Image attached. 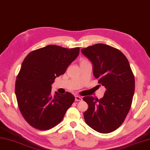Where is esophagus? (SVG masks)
Returning a JSON list of instances; mask_svg holds the SVG:
<instances>
[{
  "label": "esophagus",
  "mask_w": 150,
  "mask_h": 150,
  "mask_svg": "<svg viewBox=\"0 0 150 150\" xmlns=\"http://www.w3.org/2000/svg\"><path fill=\"white\" fill-rule=\"evenodd\" d=\"M75 101H80L82 100V97L80 96H75Z\"/></svg>",
  "instance_id": "esophagus-1"
}]
</instances>
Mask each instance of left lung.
Segmentation results:
<instances>
[{
    "instance_id": "left-lung-1",
    "label": "left lung",
    "mask_w": 150,
    "mask_h": 150,
    "mask_svg": "<svg viewBox=\"0 0 150 150\" xmlns=\"http://www.w3.org/2000/svg\"><path fill=\"white\" fill-rule=\"evenodd\" d=\"M81 53L93 64L97 86L106 89L100 99L83 98L89 106L83 113L85 121L97 132H112L124 122L132 105L135 79L129 61L120 50L102 43L82 49Z\"/></svg>"
}]
</instances>
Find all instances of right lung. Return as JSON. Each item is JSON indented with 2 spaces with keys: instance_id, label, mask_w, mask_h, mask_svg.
<instances>
[{
  "instance_id": "add662e5",
  "label": "right lung",
  "mask_w": 150,
  "mask_h": 150,
  "mask_svg": "<svg viewBox=\"0 0 150 150\" xmlns=\"http://www.w3.org/2000/svg\"><path fill=\"white\" fill-rule=\"evenodd\" d=\"M79 49L49 45L30 52L24 59L16 77L15 94L21 114L32 127L39 130L54 127L74 102L69 92H55L53 96L51 85L65 73Z\"/></svg>"
}]
</instances>
